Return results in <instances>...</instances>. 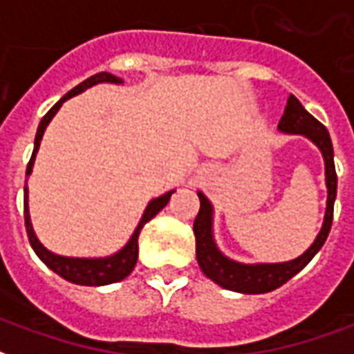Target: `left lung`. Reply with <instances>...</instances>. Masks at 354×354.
<instances>
[{
    "mask_svg": "<svg viewBox=\"0 0 354 354\" xmlns=\"http://www.w3.org/2000/svg\"><path fill=\"white\" fill-rule=\"evenodd\" d=\"M277 129L284 134L305 136L320 149L322 159H324V180H326L328 189L324 222H322L317 239L313 241V245L294 260L279 261V263H243V261L227 258L218 248L214 241V207L207 199L205 193L197 192L201 208L199 214L195 218V223H193V233H195L197 261H199L201 271L207 274L210 281L220 284L222 288L241 292V294H266V292L282 286L315 258V254L322 248L328 233H330V227H332L337 176H335L334 167V147H332V140H330L326 127L317 121L294 94H290L286 108H284V115L281 117Z\"/></svg>",
    "mask_w": 354,
    "mask_h": 354,
    "instance_id": "left-lung-1",
    "label": "left lung"
}]
</instances>
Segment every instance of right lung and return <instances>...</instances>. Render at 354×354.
I'll use <instances>...</instances> for the list:
<instances>
[{
    "label": "right lung",
    "instance_id": "add662e5",
    "mask_svg": "<svg viewBox=\"0 0 354 354\" xmlns=\"http://www.w3.org/2000/svg\"><path fill=\"white\" fill-rule=\"evenodd\" d=\"M98 83H113V85H123V80L117 77L113 73L100 72L91 75L88 80H85L83 83H80L77 87H73L68 94H64L60 100L53 106V108L45 113V117L41 119V123L37 127V132H35L34 140V153H32V159L28 162L26 176L32 174V169H34L35 155L39 151V146H41V138L45 134V129L49 127V123L53 121V117L57 115V111L60 109V106L64 104L66 100H70L72 96H77V94L85 93L87 88L98 85ZM174 189L162 193L159 197H155L147 203L144 214L140 218L136 230L131 235V239L127 241V245L117 250L111 256H104V258H72V256H60V254L50 252L49 248H45L41 245V241L37 239L34 231V225H32V220H30V208H28V185H24V223H26V233L28 239H30V245L34 248V252L37 254V258L49 267L50 271H55L57 274H60L62 279H66L68 282H73V284H81V286H104V284H111V282L123 281L124 277H129L132 273V269L138 261V237L142 227L146 225L151 218L161 212L162 208L169 205L170 197H172Z\"/></svg>",
    "mask_w": 354,
    "mask_h": 354
}]
</instances>
